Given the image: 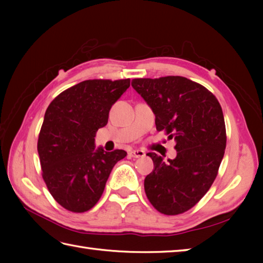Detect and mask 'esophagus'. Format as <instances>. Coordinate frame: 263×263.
Here are the masks:
<instances>
[{"label": "esophagus", "mask_w": 263, "mask_h": 263, "mask_svg": "<svg viewBox=\"0 0 263 263\" xmlns=\"http://www.w3.org/2000/svg\"><path fill=\"white\" fill-rule=\"evenodd\" d=\"M128 156L133 158H140L144 156V152L143 150H131V152L128 153Z\"/></svg>", "instance_id": "esophagus-1"}]
</instances>
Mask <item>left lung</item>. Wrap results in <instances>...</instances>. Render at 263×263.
<instances>
[{
	"instance_id": "1",
	"label": "left lung",
	"mask_w": 263,
	"mask_h": 263,
	"mask_svg": "<svg viewBox=\"0 0 263 263\" xmlns=\"http://www.w3.org/2000/svg\"><path fill=\"white\" fill-rule=\"evenodd\" d=\"M132 87L152 107L157 131L176 142L174 159L148 154L154 171L144 178L147 198L161 214H182L208 192L224 157L221 106L208 89L184 77L133 79Z\"/></svg>"
}]
</instances>
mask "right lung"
Returning <instances> with one entry per match:
<instances>
[{
  "instance_id": "right-lung-1",
  "label": "right lung",
  "mask_w": 263,
  "mask_h": 263,
  "mask_svg": "<svg viewBox=\"0 0 263 263\" xmlns=\"http://www.w3.org/2000/svg\"><path fill=\"white\" fill-rule=\"evenodd\" d=\"M128 87L130 79L86 80L61 92L47 107L37 150L48 191L66 210L91 209L113 167L126 156L120 149H96L95 137Z\"/></svg>"
}]
</instances>
